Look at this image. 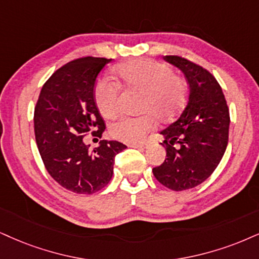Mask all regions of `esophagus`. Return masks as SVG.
Here are the masks:
<instances>
[{"instance_id":"esophagus-1","label":"esophagus","mask_w":259,"mask_h":259,"mask_svg":"<svg viewBox=\"0 0 259 259\" xmlns=\"http://www.w3.org/2000/svg\"><path fill=\"white\" fill-rule=\"evenodd\" d=\"M128 146L131 148H137V149H145L148 144L146 143H130Z\"/></svg>"}]
</instances>
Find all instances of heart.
<instances>
[{"label": "heart", "mask_w": 259, "mask_h": 259, "mask_svg": "<svg viewBox=\"0 0 259 259\" xmlns=\"http://www.w3.org/2000/svg\"><path fill=\"white\" fill-rule=\"evenodd\" d=\"M116 74L127 86L144 91L140 116L116 117L109 126L110 136L126 143L140 142L150 130L154 128L156 117L167 121L173 119L184 107L187 97L186 81L175 75L167 63L143 59L122 63ZM120 86L109 79H102L95 89V103L100 113L109 117L117 110Z\"/></svg>", "instance_id": "heart-1"}]
</instances>
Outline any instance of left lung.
Returning a JSON list of instances; mask_svg holds the SVG:
<instances>
[{
	"instance_id": "obj_1",
	"label": "left lung",
	"mask_w": 259,
	"mask_h": 259,
	"mask_svg": "<svg viewBox=\"0 0 259 259\" xmlns=\"http://www.w3.org/2000/svg\"><path fill=\"white\" fill-rule=\"evenodd\" d=\"M164 60L185 74L188 101L178 120L161 132L167 156L152 173L163 186L184 191L205 181L219 165L231 120L225 95L211 73L181 56Z\"/></svg>"
}]
</instances>
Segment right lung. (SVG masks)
Instances as JSON below:
<instances>
[{"instance_id": "1", "label": "right lung", "mask_w": 259, "mask_h": 259, "mask_svg": "<svg viewBox=\"0 0 259 259\" xmlns=\"http://www.w3.org/2000/svg\"><path fill=\"white\" fill-rule=\"evenodd\" d=\"M111 59L86 56L59 68L41 88L34 108V136L48 173L66 190L98 192L113 177L115 156L127 146L101 140L89 151L82 138L102 137L103 117L95 103V84Z\"/></svg>"}]
</instances>
